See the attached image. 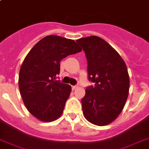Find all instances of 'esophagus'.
Masks as SVG:
<instances>
[{
	"mask_svg": "<svg viewBox=\"0 0 149 149\" xmlns=\"http://www.w3.org/2000/svg\"><path fill=\"white\" fill-rule=\"evenodd\" d=\"M77 85H74V86H72V90H75V89H77Z\"/></svg>",
	"mask_w": 149,
	"mask_h": 149,
	"instance_id": "34e87169",
	"label": "esophagus"
}]
</instances>
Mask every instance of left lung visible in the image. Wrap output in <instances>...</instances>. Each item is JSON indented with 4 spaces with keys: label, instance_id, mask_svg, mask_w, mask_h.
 <instances>
[{
    "label": "left lung",
    "instance_id": "8db88e82",
    "mask_svg": "<svg viewBox=\"0 0 149 149\" xmlns=\"http://www.w3.org/2000/svg\"><path fill=\"white\" fill-rule=\"evenodd\" d=\"M87 60L88 79L94 86L86 89L82 108L86 120L104 126L114 120L122 111L129 91V76L120 55L98 36L77 40Z\"/></svg>",
    "mask_w": 149,
    "mask_h": 149
}]
</instances>
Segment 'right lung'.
<instances>
[{
    "label": "right lung",
    "mask_w": 149,
    "mask_h": 149,
    "mask_svg": "<svg viewBox=\"0 0 149 149\" xmlns=\"http://www.w3.org/2000/svg\"><path fill=\"white\" fill-rule=\"evenodd\" d=\"M81 51L72 39L48 36L26 56L20 70L18 86L26 108L38 120L50 122L63 113L71 86L56 80L60 61Z\"/></svg>",
    "instance_id": "right-lung-1"
}]
</instances>
